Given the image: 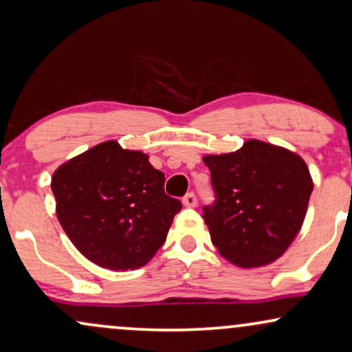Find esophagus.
Instances as JSON below:
<instances>
[{
    "label": "esophagus",
    "mask_w": 352,
    "mask_h": 352,
    "mask_svg": "<svg viewBox=\"0 0 352 352\" xmlns=\"http://www.w3.org/2000/svg\"><path fill=\"white\" fill-rule=\"evenodd\" d=\"M182 203H184L185 208H195L198 204V199L193 193H188L184 199H182Z\"/></svg>",
    "instance_id": "34e87169"
}]
</instances>
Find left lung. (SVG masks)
Wrapping results in <instances>:
<instances>
[{
	"instance_id": "8db88e82",
	"label": "left lung",
	"mask_w": 352,
	"mask_h": 352,
	"mask_svg": "<svg viewBox=\"0 0 352 352\" xmlns=\"http://www.w3.org/2000/svg\"><path fill=\"white\" fill-rule=\"evenodd\" d=\"M217 201L204 208L212 243L239 268L271 265L304 224L314 180L304 159L283 146L247 140L234 153L206 154Z\"/></svg>"
}]
</instances>
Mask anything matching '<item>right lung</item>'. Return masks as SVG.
I'll use <instances>...</instances> for the list:
<instances>
[{
	"label": "right lung",
	"mask_w": 352,
	"mask_h": 352,
	"mask_svg": "<svg viewBox=\"0 0 352 352\" xmlns=\"http://www.w3.org/2000/svg\"><path fill=\"white\" fill-rule=\"evenodd\" d=\"M143 151L110 140L74 155L52 175L56 217L73 245L102 268L144 266L166 242L179 199Z\"/></svg>",
	"instance_id": "add662e5"
}]
</instances>
